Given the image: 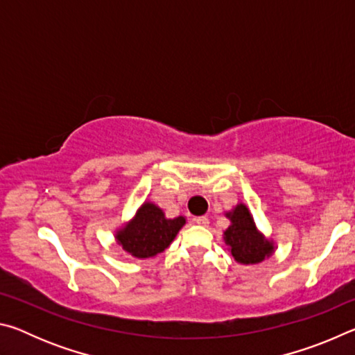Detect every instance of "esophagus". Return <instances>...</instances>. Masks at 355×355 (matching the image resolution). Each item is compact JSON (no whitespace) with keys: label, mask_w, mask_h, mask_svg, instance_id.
Returning a JSON list of instances; mask_svg holds the SVG:
<instances>
[{"label":"esophagus","mask_w":355,"mask_h":355,"mask_svg":"<svg viewBox=\"0 0 355 355\" xmlns=\"http://www.w3.org/2000/svg\"><path fill=\"white\" fill-rule=\"evenodd\" d=\"M194 222L197 225H202V227H208L209 225V219L207 216H200V218H194Z\"/></svg>","instance_id":"34e87169"}]
</instances>
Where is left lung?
I'll use <instances>...</instances> for the list:
<instances>
[{"instance_id": "left-lung-1", "label": "left lung", "mask_w": 355, "mask_h": 355, "mask_svg": "<svg viewBox=\"0 0 355 355\" xmlns=\"http://www.w3.org/2000/svg\"><path fill=\"white\" fill-rule=\"evenodd\" d=\"M228 218L232 219V225L225 230L224 239L238 263H260L271 254L272 244L257 232L254 219L245 205H238L228 213Z\"/></svg>"}]
</instances>
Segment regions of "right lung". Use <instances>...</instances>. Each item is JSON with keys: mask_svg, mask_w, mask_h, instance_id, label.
<instances>
[{"mask_svg": "<svg viewBox=\"0 0 355 355\" xmlns=\"http://www.w3.org/2000/svg\"><path fill=\"white\" fill-rule=\"evenodd\" d=\"M184 225V218L166 219L153 203H144L136 218L117 233L122 248L137 258H148L163 252Z\"/></svg>", "mask_w": 355, "mask_h": 355, "instance_id": "obj_1", "label": "right lung"}]
</instances>
